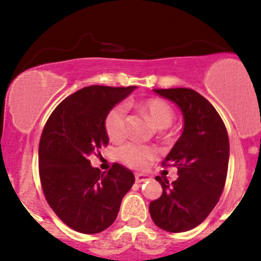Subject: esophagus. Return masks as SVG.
<instances>
[{
	"label": "esophagus",
	"mask_w": 261,
	"mask_h": 261,
	"mask_svg": "<svg viewBox=\"0 0 261 261\" xmlns=\"http://www.w3.org/2000/svg\"><path fill=\"white\" fill-rule=\"evenodd\" d=\"M148 179H150L149 174L136 173V182H138V184H141V182H144V181H148Z\"/></svg>",
	"instance_id": "1"
}]
</instances>
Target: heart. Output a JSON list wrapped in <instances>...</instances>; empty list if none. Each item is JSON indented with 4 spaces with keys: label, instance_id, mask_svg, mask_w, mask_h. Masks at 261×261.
Masks as SVG:
<instances>
[{
    "label": "heart",
    "instance_id": "obj_1",
    "mask_svg": "<svg viewBox=\"0 0 261 261\" xmlns=\"http://www.w3.org/2000/svg\"><path fill=\"white\" fill-rule=\"evenodd\" d=\"M141 109L158 129L170 127L174 119V112L166 100L150 98L141 104ZM106 130L113 142H119L127 136V109L123 104H118L106 118ZM157 155L154 147L128 143L119 149V157L125 165L133 168H143L150 160Z\"/></svg>",
    "mask_w": 261,
    "mask_h": 261
}]
</instances>
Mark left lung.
I'll return each instance as SVG.
<instances>
[{"instance_id":"left-lung-1","label":"left lung","mask_w":261,"mask_h":261,"mask_svg":"<svg viewBox=\"0 0 261 261\" xmlns=\"http://www.w3.org/2000/svg\"><path fill=\"white\" fill-rule=\"evenodd\" d=\"M153 91L178 107L184 130L163 162L177 167L178 178L170 184L166 177H155L163 191L149 203V214L160 229L184 232L200 225L219 202L229 166V136L219 113L197 91Z\"/></svg>"}]
</instances>
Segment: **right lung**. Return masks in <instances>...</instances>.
Segmentation results:
<instances>
[{"instance_id": "right-lung-1", "label": "right lung", "mask_w": 261, "mask_h": 261, "mask_svg": "<svg viewBox=\"0 0 261 261\" xmlns=\"http://www.w3.org/2000/svg\"><path fill=\"white\" fill-rule=\"evenodd\" d=\"M136 88H83L56 107L42 130L39 168L44 195L59 219L77 232L108 229L133 186V172L124 166L114 163L101 173L89 157L108 144V113Z\"/></svg>"}]
</instances>
